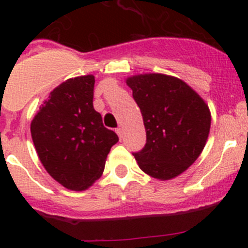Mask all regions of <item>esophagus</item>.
Returning a JSON list of instances; mask_svg holds the SVG:
<instances>
[{
	"label": "esophagus",
	"instance_id": "1",
	"mask_svg": "<svg viewBox=\"0 0 248 248\" xmlns=\"http://www.w3.org/2000/svg\"><path fill=\"white\" fill-rule=\"evenodd\" d=\"M117 134H118V137L120 138V139H123V134H124V133H123V128L122 126H119V128H117Z\"/></svg>",
	"mask_w": 248,
	"mask_h": 248
}]
</instances>
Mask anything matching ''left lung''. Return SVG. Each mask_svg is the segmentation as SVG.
Here are the masks:
<instances>
[{"mask_svg":"<svg viewBox=\"0 0 248 248\" xmlns=\"http://www.w3.org/2000/svg\"><path fill=\"white\" fill-rule=\"evenodd\" d=\"M143 115L146 144L134 153L139 168L157 180H171L200 156L209 138V105L176 77L145 73L126 78Z\"/></svg>","mask_w":248,"mask_h":248,"instance_id":"8db88e82","label":"left lung"}]
</instances>
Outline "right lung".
I'll return each mask as SVG.
<instances>
[{
    "instance_id": "obj_1",
    "label": "right lung",
    "mask_w": 248,
    "mask_h": 248,
    "mask_svg": "<svg viewBox=\"0 0 248 248\" xmlns=\"http://www.w3.org/2000/svg\"><path fill=\"white\" fill-rule=\"evenodd\" d=\"M94 76L69 78L50 92L31 122L37 155L48 174L68 190L83 191L104 171L118 135L93 107Z\"/></svg>"
}]
</instances>
